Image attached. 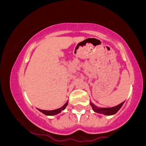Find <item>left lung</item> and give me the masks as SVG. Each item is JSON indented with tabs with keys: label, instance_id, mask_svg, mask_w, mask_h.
Instances as JSON below:
<instances>
[{
	"label": "left lung",
	"instance_id": "1",
	"mask_svg": "<svg viewBox=\"0 0 146 146\" xmlns=\"http://www.w3.org/2000/svg\"><path fill=\"white\" fill-rule=\"evenodd\" d=\"M123 103H124V102H122L120 104L115 106L114 107H111V108H100V107L95 106L93 103H92L91 102H90V104L91 106L93 111L95 112V113L103 114L104 115H113L118 112V110L121 108Z\"/></svg>",
	"mask_w": 146,
	"mask_h": 146
}]
</instances>
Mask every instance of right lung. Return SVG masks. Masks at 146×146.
<instances>
[{"label":"right lung","mask_w":146,"mask_h":146,"mask_svg":"<svg viewBox=\"0 0 146 146\" xmlns=\"http://www.w3.org/2000/svg\"><path fill=\"white\" fill-rule=\"evenodd\" d=\"M67 105H68V101L66 102V103H65L61 107V108H58V109L53 110H41V109H39V108H38V110H39V111H40L41 113L44 114L45 115L51 116V115H58V114L61 113L62 110H64L65 108H66V107L67 106Z\"/></svg>","instance_id":"obj_1"}]
</instances>
